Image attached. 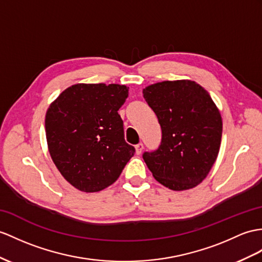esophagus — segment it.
Returning <instances> with one entry per match:
<instances>
[{
	"label": "esophagus",
	"instance_id": "esophagus-1",
	"mask_svg": "<svg viewBox=\"0 0 262 262\" xmlns=\"http://www.w3.org/2000/svg\"><path fill=\"white\" fill-rule=\"evenodd\" d=\"M143 151V143H138L136 145V152L137 155H141V152Z\"/></svg>",
	"mask_w": 262,
	"mask_h": 262
}]
</instances>
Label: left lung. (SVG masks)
Segmentation results:
<instances>
[{
	"label": "left lung",
	"mask_w": 262,
	"mask_h": 262,
	"mask_svg": "<svg viewBox=\"0 0 262 262\" xmlns=\"http://www.w3.org/2000/svg\"><path fill=\"white\" fill-rule=\"evenodd\" d=\"M157 114L161 144L144 152L155 179L171 190L196 187L206 179L218 157L222 120L210 94L191 80L163 81L143 89Z\"/></svg>",
	"instance_id": "obj_1"
}]
</instances>
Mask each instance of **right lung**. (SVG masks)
<instances>
[{
    "label": "right lung",
    "mask_w": 262,
    "mask_h": 262,
    "mask_svg": "<svg viewBox=\"0 0 262 262\" xmlns=\"http://www.w3.org/2000/svg\"><path fill=\"white\" fill-rule=\"evenodd\" d=\"M129 95L120 84L78 83L47 111L50 156L63 178L83 192H98L118 180L136 152L124 140L118 113Z\"/></svg>",
    "instance_id": "right-lung-1"
}]
</instances>
